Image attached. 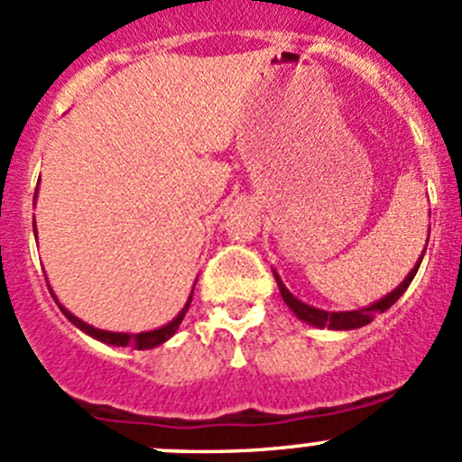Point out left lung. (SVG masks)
<instances>
[{
  "label": "left lung",
  "mask_w": 462,
  "mask_h": 462,
  "mask_svg": "<svg viewBox=\"0 0 462 462\" xmlns=\"http://www.w3.org/2000/svg\"><path fill=\"white\" fill-rule=\"evenodd\" d=\"M427 241H430V239H427ZM422 257H425V253H422ZM422 257L418 259L416 268H413L411 273H409L407 277H404V282L400 283V286L395 288L393 292H389V295H386L384 300H380V301H377V304L369 306V309L348 310V313H326V310L313 309V306H306L304 301L295 300V297H292L291 292H288V288L283 286L282 279H279L277 274H274V277H277L279 292H282L283 301H286V304L291 306V310L297 315V318L304 319V321H309V324H313V326H319V328H324V326H328V328H335V330H351V328H360V326H366V324H369V321H374L375 315L384 313L386 309H391V306H393L395 301L400 300V295H402V292L407 291L409 283H411V279L416 277L418 268H420Z\"/></svg>",
  "instance_id": "left-lung-1"
}]
</instances>
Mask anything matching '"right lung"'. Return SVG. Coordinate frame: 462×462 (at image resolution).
<instances>
[{"label":"right lung","instance_id":"obj_1","mask_svg":"<svg viewBox=\"0 0 462 462\" xmlns=\"http://www.w3.org/2000/svg\"><path fill=\"white\" fill-rule=\"evenodd\" d=\"M53 297H55V295H53ZM189 301H192V295H189L188 304H185V309L180 310V315H179V318H176L174 321H170V324L162 326V328H158V330H149V333H136V335H129V333H109V330L93 328V326H88V324H85V321H82V319H78L76 315L69 313L67 309H62V306H60V301H58V306H60V310H62V313L67 315V318L71 319L73 324L78 326V328L85 330V333L91 335V337L100 339V342H106V344H114V346H127V344H129V346L138 348V351H144V348L158 346V344H162V342H165V339H170L171 335L176 333V328H179V324H180V321H183L185 313H188Z\"/></svg>","mask_w":462,"mask_h":462}]
</instances>
